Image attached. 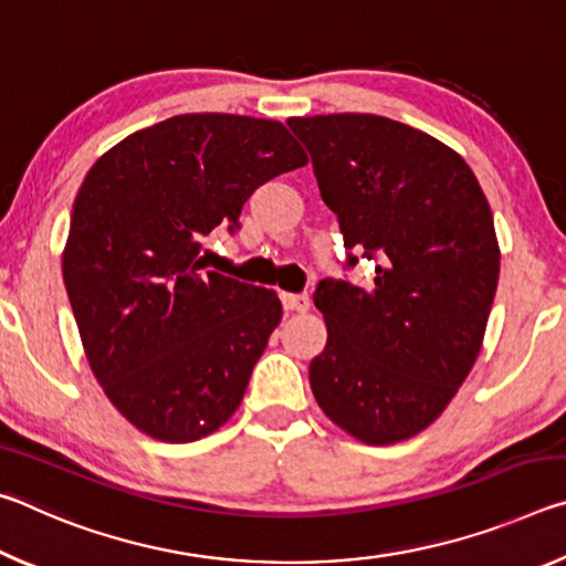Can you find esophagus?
<instances>
[{"mask_svg":"<svg viewBox=\"0 0 566 566\" xmlns=\"http://www.w3.org/2000/svg\"><path fill=\"white\" fill-rule=\"evenodd\" d=\"M282 304L286 312H306L310 310V294H282Z\"/></svg>","mask_w":566,"mask_h":566,"instance_id":"esophagus-1","label":"esophagus"}]
</instances>
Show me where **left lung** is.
<instances>
[{
  "mask_svg": "<svg viewBox=\"0 0 566 566\" xmlns=\"http://www.w3.org/2000/svg\"><path fill=\"white\" fill-rule=\"evenodd\" d=\"M310 149L324 205L371 286L322 280L327 347L310 364L317 405L364 444L432 424L482 349L500 282L490 202L442 142L377 114L286 119Z\"/></svg>",
  "mask_w": 566,
  "mask_h": 566,
  "instance_id": "obj_1",
  "label": "left lung"
}]
</instances>
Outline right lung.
Here are the masks:
<instances>
[{
  "label": "right lung",
  "mask_w": 566,
  "mask_h": 566,
  "mask_svg": "<svg viewBox=\"0 0 566 566\" xmlns=\"http://www.w3.org/2000/svg\"><path fill=\"white\" fill-rule=\"evenodd\" d=\"M304 165L284 124L207 112L134 132L87 171L64 286L94 377L139 432L185 444L237 411L282 302L205 270L202 237L234 232L256 187Z\"/></svg>",
  "instance_id": "obj_1"
}]
</instances>
